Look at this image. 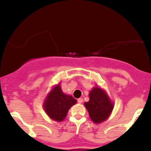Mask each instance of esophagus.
Returning a JSON list of instances; mask_svg holds the SVG:
<instances>
[{
	"mask_svg": "<svg viewBox=\"0 0 151 151\" xmlns=\"http://www.w3.org/2000/svg\"><path fill=\"white\" fill-rule=\"evenodd\" d=\"M83 102V98H79V99H78V102L79 104H81Z\"/></svg>",
	"mask_w": 151,
	"mask_h": 151,
	"instance_id": "esophagus-1",
	"label": "esophagus"
}]
</instances>
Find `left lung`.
I'll return each instance as SVG.
<instances>
[{"label":"left lung","instance_id":"obj_1","mask_svg":"<svg viewBox=\"0 0 151 151\" xmlns=\"http://www.w3.org/2000/svg\"><path fill=\"white\" fill-rule=\"evenodd\" d=\"M89 100L84 102L91 120L95 124L105 122L110 116L114 104L106 91L99 86H95L88 94Z\"/></svg>","mask_w":151,"mask_h":151}]
</instances>
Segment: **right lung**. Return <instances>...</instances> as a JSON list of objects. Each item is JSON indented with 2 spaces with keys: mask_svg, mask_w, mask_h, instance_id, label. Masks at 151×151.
I'll use <instances>...</instances> for the list:
<instances>
[{
  "mask_svg": "<svg viewBox=\"0 0 151 151\" xmlns=\"http://www.w3.org/2000/svg\"><path fill=\"white\" fill-rule=\"evenodd\" d=\"M76 102V99L72 96L63 93L60 83H58L53 86L47 94L43 101V107L51 119L60 122L66 118L68 110Z\"/></svg>",
  "mask_w": 151,
  "mask_h": 151,
  "instance_id": "right-lung-1",
  "label": "right lung"
}]
</instances>
